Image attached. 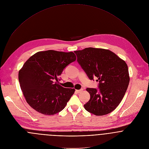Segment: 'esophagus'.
Listing matches in <instances>:
<instances>
[{
  "label": "esophagus",
  "instance_id": "34e87169",
  "mask_svg": "<svg viewBox=\"0 0 149 149\" xmlns=\"http://www.w3.org/2000/svg\"><path fill=\"white\" fill-rule=\"evenodd\" d=\"M83 91V89H80V90H76V91L77 93H81Z\"/></svg>",
  "mask_w": 149,
  "mask_h": 149
}]
</instances>
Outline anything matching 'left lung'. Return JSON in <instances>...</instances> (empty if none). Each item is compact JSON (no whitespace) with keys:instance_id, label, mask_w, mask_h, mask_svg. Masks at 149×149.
Segmentation results:
<instances>
[{"instance_id":"1","label":"left lung","mask_w":149,"mask_h":149,"mask_svg":"<svg viewBox=\"0 0 149 149\" xmlns=\"http://www.w3.org/2000/svg\"><path fill=\"white\" fill-rule=\"evenodd\" d=\"M77 62L88 78L99 80V90L87 88L90 100L84 105L86 110L97 116L113 111L120 104L127 88L130 77L127 65L109 49L86 48L75 51Z\"/></svg>"}]
</instances>
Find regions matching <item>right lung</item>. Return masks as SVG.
I'll list each match as a JSON object with an SVG mask.
<instances>
[{
    "label": "right lung",
    "instance_id": "obj_1",
    "mask_svg": "<svg viewBox=\"0 0 149 149\" xmlns=\"http://www.w3.org/2000/svg\"><path fill=\"white\" fill-rule=\"evenodd\" d=\"M76 56L73 52L40 51L32 55L19 72V80L29 105L36 111L53 115L66 107L74 88H66L58 83L63 70Z\"/></svg>",
    "mask_w": 149,
    "mask_h": 149
}]
</instances>
